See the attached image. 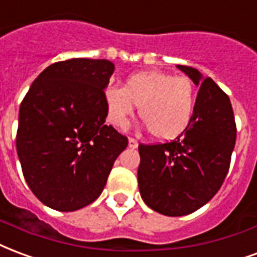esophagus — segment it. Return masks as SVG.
<instances>
[{
  "label": "esophagus",
  "mask_w": 257,
  "mask_h": 257,
  "mask_svg": "<svg viewBox=\"0 0 257 257\" xmlns=\"http://www.w3.org/2000/svg\"><path fill=\"white\" fill-rule=\"evenodd\" d=\"M128 146H129V147H131V148H138V146H139L138 140H136V139H134V138H129Z\"/></svg>",
  "instance_id": "obj_1"
}]
</instances>
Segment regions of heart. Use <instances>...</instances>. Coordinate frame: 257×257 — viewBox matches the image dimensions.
<instances>
[{
	"mask_svg": "<svg viewBox=\"0 0 257 257\" xmlns=\"http://www.w3.org/2000/svg\"><path fill=\"white\" fill-rule=\"evenodd\" d=\"M103 99L107 118L117 129L128 128L138 106L140 118L154 138L170 140L191 123L196 90L189 77L150 70L129 76L123 87L109 85Z\"/></svg>",
	"mask_w": 257,
	"mask_h": 257,
	"instance_id": "obj_1",
	"label": "heart"
}]
</instances>
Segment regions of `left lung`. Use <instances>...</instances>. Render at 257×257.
I'll list each match as a JSON object with an SVG mask.
<instances>
[{
  "mask_svg": "<svg viewBox=\"0 0 257 257\" xmlns=\"http://www.w3.org/2000/svg\"><path fill=\"white\" fill-rule=\"evenodd\" d=\"M200 85L188 128L172 142L140 144L138 181L150 208L167 216L188 215L215 196L234 150V113L229 96L211 77L177 65Z\"/></svg>",
  "mask_w": 257,
  "mask_h": 257,
  "instance_id": "1",
  "label": "left lung"
}]
</instances>
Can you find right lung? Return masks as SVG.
Listing matches in <instances>:
<instances>
[{
  "mask_svg": "<svg viewBox=\"0 0 257 257\" xmlns=\"http://www.w3.org/2000/svg\"><path fill=\"white\" fill-rule=\"evenodd\" d=\"M114 72L107 60L51 64L34 80L19 111L17 155L39 200L76 211L103 191L128 138L106 125L103 92Z\"/></svg>",
  "mask_w": 257,
  "mask_h": 257,
  "instance_id": "obj_1",
  "label": "right lung"
}]
</instances>
